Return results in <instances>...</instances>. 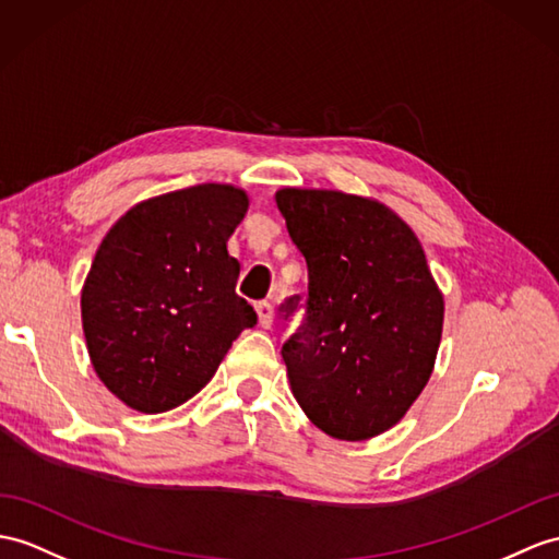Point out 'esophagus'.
<instances>
[{"label": "esophagus", "instance_id": "obj_1", "mask_svg": "<svg viewBox=\"0 0 559 559\" xmlns=\"http://www.w3.org/2000/svg\"><path fill=\"white\" fill-rule=\"evenodd\" d=\"M255 312H258V322H261V326H267L272 324V320H275V308H272V304H267V301H261V304H255Z\"/></svg>", "mask_w": 559, "mask_h": 559}]
</instances>
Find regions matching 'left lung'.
<instances>
[{"mask_svg":"<svg viewBox=\"0 0 559 559\" xmlns=\"http://www.w3.org/2000/svg\"><path fill=\"white\" fill-rule=\"evenodd\" d=\"M275 201L308 265L306 320L282 348L294 399L330 437L372 439L429 382L443 294L413 229L377 199L284 187Z\"/></svg>","mask_w":559,"mask_h":559,"instance_id":"1","label":"left lung"}]
</instances>
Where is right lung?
<instances>
[{"label":"right lung","mask_w":559,"mask_h":559,"mask_svg":"<svg viewBox=\"0 0 559 559\" xmlns=\"http://www.w3.org/2000/svg\"><path fill=\"white\" fill-rule=\"evenodd\" d=\"M247 211L243 189L206 182L140 201L102 239L80 294L83 332L94 372L132 411L197 396L255 324L227 253Z\"/></svg>","instance_id":"1"}]
</instances>
